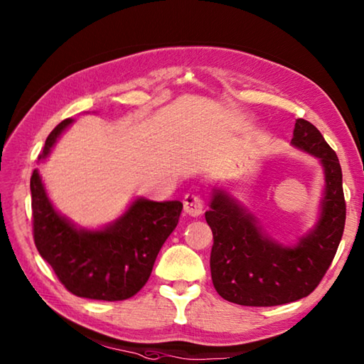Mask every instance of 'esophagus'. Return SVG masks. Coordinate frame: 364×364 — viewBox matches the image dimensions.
<instances>
[{"instance_id":"esophagus-1","label":"esophagus","mask_w":364,"mask_h":364,"mask_svg":"<svg viewBox=\"0 0 364 364\" xmlns=\"http://www.w3.org/2000/svg\"><path fill=\"white\" fill-rule=\"evenodd\" d=\"M183 205H184V211H186L189 215H194V218L202 215L203 208H205L202 196L196 194V192H189V194L184 196Z\"/></svg>"}]
</instances>
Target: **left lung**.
<instances>
[{
    "label": "left lung",
    "mask_w": 364,
    "mask_h": 364,
    "mask_svg": "<svg viewBox=\"0 0 364 364\" xmlns=\"http://www.w3.org/2000/svg\"><path fill=\"white\" fill-rule=\"evenodd\" d=\"M291 144L319 158L326 191L316 227L294 247L262 233L252 214L214 189L205 219L213 231L211 278L219 296L244 306H275L304 299L318 288L333 261L346 223L343 172L321 131L296 120Z\"/></svg>",
    "instance_id": "left-lung-1"
}]
</instances>
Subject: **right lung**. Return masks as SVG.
<instances>
[{"instance_id":"right-lung-1","label":"right lung","mask_w":364,"mask_h":364,"mask_svg":"<svg viewBox=\"0 0 364 364\" xmlns=\"http://www.w3.org/2000/svg\"><path fill=\"white\" fill-rule=\"evenodd\" d=\"M73 120L65 119L46 137L38 161ZM33 236L41 257L67 291L78 297L117 301L144 288L162 244L176 228L183 203L137 198L103 230L76 228L54 210L37 168L31 176Z\"/></svg>"}]
</instances>
